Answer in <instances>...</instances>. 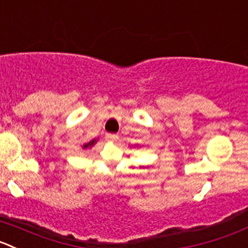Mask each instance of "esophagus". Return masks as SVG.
Segmentation results:
<instances>
[{
    "instance_id": "esophagus-1",
    "label": "esophagus",
    "mask_w": 248,
    "mask_h": 248,
    "mask_svg": "<svg viewBox=\"0 0 248 248\" xmlns=\"http://www.w3.org/2000/svg\"><path fill=\"white\" fill-rule=\"evenodd\" d=\"M106 138H108V140H116L117 138H119V135H115V133H108V135H106Z\"/></svg>"
}]
</instances>
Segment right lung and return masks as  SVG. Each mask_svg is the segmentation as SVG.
Masks as SVG:
<instances>
[{"label": "right lung", "instance_id": "obj_1", "mask_svg": "<svg viewBox=\"0 0 248 248\" xmlns=\"http://www.w3.org/2000/svg\"><path fill=\"white\" fill-rule=\"evenodd\" d=\"M94 142H95V140H93L92 142H89L88 144H84V148H88V147H92L93 144H94Z\"/></svg>", "mask_w": 248, "mask_h": 248}]
</instances>
